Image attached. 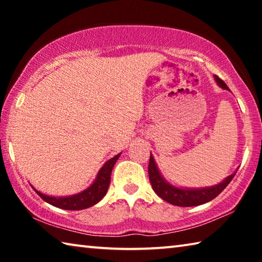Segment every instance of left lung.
Wrapping results in <instances>:
<instances>
[{
    "label": "left lung",
    "instance_id": "8db88e82",
    "mask_svg": "<svg viewBox=\"0 0 262 262\" xmlns=\"http://www.w3.org/2000/svg\"><path fill=\"white\" fill-rule=\"evenodd\" d=\"M215 79L217 84L221 88L225 89V90H230L222 79L216 76ZM148 172H149V180L151 183L152 189L155 190L159 198L163 200L171 203V205L179 206V207H193V206H200L203 203H207L215 199L217 195L223 192L224 188L230 184V181L233 179L236 172L229 176L221 184L212 186V187L207 188H199V189H186V188H177L174 186L170 185L163 179V177L159 173L158 168L156 166V163L154 161V157L150 155L149 165H148Z\"/></svg>",
    "mask_w": 262,
    "mask_h": 262
}]
</instances>
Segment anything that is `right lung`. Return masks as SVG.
I'll list each match as a JSON object with an SVG mask.
<instances>
[{"label":"right lung","mask_w":262,"mask_h":262,"mask_svg":"<svg viewBox=\"0 0 262 262\" xmlns=\"http://www.w3.org/2000/svg\"><path fill=\"white\" fill-rule=\"evenodd\" d=\"M119 156H120V154L106 162L104 164V166L100 168L98 174H97L95 183L92 184L90 187L76 195L64 198H54L48 196V195L42 194L34 189L35 193H37L43 201L50 203V205L66 210H82L85 209V208L94 206L96 203H98L101 199L105 196L106 192H107L111 183V173H112L113 166L114 164L117 163Z\"/></svg>","instance_id":"add662e5"}]
</instances>
